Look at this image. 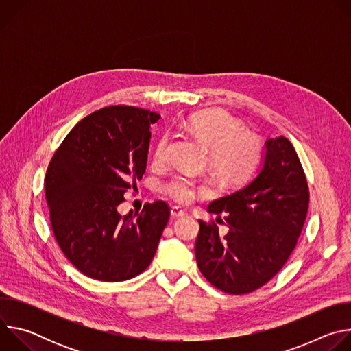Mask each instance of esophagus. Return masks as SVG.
Returning <instances> with one entry per match:
<instances>
[{"instance_id": "34e87169", "label": "esophagus", "mask_w": 351, "mask_h": 351, "mask_svg": "<svg viewBox=\"0 0 351 351\" xmlns=\"http://www.w3.org/2000/svg\"><path fill=\"white\" fill-rule=\"evenodd\" d=\"M184 214H186V211H184V210H182L180 207H172V208H171V215H172L173 218L183 217Z\"/></svg>"}]
</instances>
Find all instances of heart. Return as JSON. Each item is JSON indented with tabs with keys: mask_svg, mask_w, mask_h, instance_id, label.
Segmentation results:
<instances>
[{
	"mask_svg": "<svg viewBox=\"0 0 351 351\" xmlns=\"http://www.w3.org/2000/svg\"><path fill=\"white\" fill-rule=\"evenodd\" d=\"M184 128L208 149V164L215 176L228 186L245 182L256 171L263 145L260 138L243 130L241 123L223 110H207L190 115ZM171 137L164 134L156 149V161L165 162L169 157ZM207 182H198L187 175H178L162 183L161 193L179 204H189L198 193H210Z\"/></svg>",
	"mask_w": 351,
	"mask_h": 351,
	"instance_id": "heart-1",
	"label": "heart"
}]
</instances>
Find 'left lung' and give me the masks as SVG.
I'll use <instances>...</instances> for the list:
<instances>
[{
    "mask_svg": "<svg viewBox=\"0 0 351 351\" xmlns=\"http://www.w3.org/2000/svg\"><path fill=\"white\" fill-rule=\"evenodd\" d=\"M258 175L240 190L215 199L208 211L225 222L199 219L194 253L198 269L217 289L247 294L269 282L286 264L303 230L310 191L293 144L268 138ZM226 219L222 221L220 217Z\"/></svg>",
    "mask_w": 351,
    "mask_h": 351,
    "instance_id": "obj_1",
    "label": "left lung"
}]
</instances>
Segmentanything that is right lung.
Segmentation results:
<instances>
[{
  "label": "right lung",
  "instance_id": "add662e5",
  "mask_svg": "<svg viewBox=\"0 0 351 351\" xmlns=\"http://www.w3.org/2000/svg\"><path fill=\"white\" fill-rule=\"evenodd\" d=\"M157 112L110 106L83 118L54 153L44 178L49 222L65 257L103 282L140 275L168 223L165 202L125 217L117 207L145 172L149 126Z\"/></svg>",
  "mask_w": 351,
  "mask_h": 351
}]
</instances>
